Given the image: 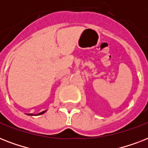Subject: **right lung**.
I'll use <instances>...</instances> for the list:
<instances>
[{"mask_svg": "<svg viewBox=\"0 0 148 148\" xmlns=\"http://www.w3.org/2000/svg\"><path fill=\"white\" fill-rule=\"evenodd\" d=\"M45 111H46V110H45V111H42V112L39 113V114H37V115H40V114H44V113H45ZM28 114V115H33V114Z\"/></svg>", "mask_w": 148, "mask_h": 148, "instance_id": "1", "label": "right lung"}]
</instances>
